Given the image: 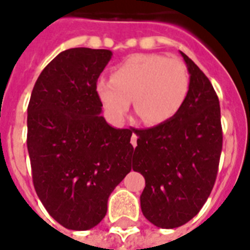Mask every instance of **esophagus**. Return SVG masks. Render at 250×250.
<instances>
[{
    "instance_id": "34e87169",
    "label": "esophagus",
    "mask_w": 250,
    "mask_h": 250,
    "mask_svg": "<svg viewBox=\"0 0 250 250\" xmlns=\"http://www.w3.org/2000/svg\"><path fill=\"white\" fill-rule=\"evenodd\" d=\"M131 144L133 146L137 145V136H136L135 133H133V135H132V137H131Z\"/></svg>"
}]
</instances>
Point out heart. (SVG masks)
Wrapping results in <instances>:
<instances>
[{"mask_svg": "<svg viewBox=\"0 0 250 250\" xmlns=\"http://www.w3.org/2000/svg\"><path fill=\"white\" fill-rule=\"evenodd\" d=\"M96 92L113 121L125 118L133 99V109L145 125H163L188 100L190 73L181 59L135 54L113 69L110 79H99Z\"/></svg>", "mask_w": 250, "mask_h": 250, "instance_id": "1", "label": "heart"}]
</instances>
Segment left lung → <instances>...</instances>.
Segmentation results:
<instances>
[{
  "label": "left lung",
  "instance_id": "obj_1",
  "mask_svg": "<svg viewBox=\"0 0 250 250\" xmlns=\"http://www.w3.org/2000/svg\"><path fill=\"white\" fill-rule=\"evenodd\" d=\"M181 55L190 73L186 103L171 121L135 131L132 168L145 177L141 210L162 229L182 226L202 209L216 182L222 151L218 96L195 62Z\"/></svg>",
  "mask_w": 250,
  "mask_h": 250
}]
</instances>
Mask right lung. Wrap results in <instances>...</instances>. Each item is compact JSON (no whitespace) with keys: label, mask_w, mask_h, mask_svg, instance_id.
<instances>
[{"label":"right lung","mask_w":250,"mask_h":250,"mask_svg":"<svg viewBox=\"0 0 250 250\" xmlns=\"http://www.w3.org/2000/svg\"><path fill=\"white\" fill-rule=\"evenodd\" d=\"M111 55L87 47L60 52L30 95L26 146L34 188L69 230L100 224L109 195L133 167L132 129L114 128L100 115L96 83Z\"/></svg>","instance_id":"obj_1"}]
</instances>
